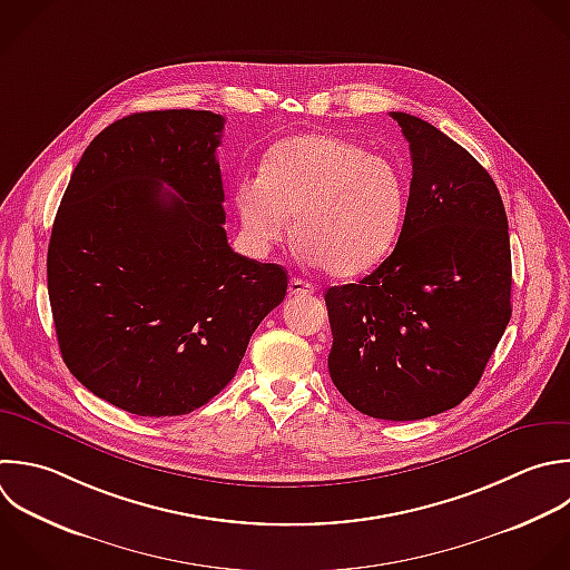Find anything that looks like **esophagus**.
Segmentation results:
<instances>
[{
    "label": "esophagus",
    "mask_w": 570,
    "mask_h": 570,
    "mask_svg": "<svg viewBox=\"0 0 570 570\" xmlns=\"http://www.w3.org/2000/svg\"><path fill=\"white\" fill-rule=\"evenodd\" d=\"M316 287L303 278H292L289 281V296H309L314 294Z\"/></svg>",
    "instance_id": "esophagus-1"
}]
</instances>
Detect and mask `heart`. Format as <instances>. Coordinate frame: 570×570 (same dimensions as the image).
<instances>
[{
  "instance_id": "b5f03b06",
  "label": "heart",
  "mask_w": 570,
  "mask_h": 570,
  "mask_svg": "<svg viewBox=\"0 0 570 570\" xmlns=\"http://www.w3.org/2000/svg\"><path fill=\"white\" fill-rule=\"evenodd\" d=\"M243 234L256 252L283 243L296 218V243L327 276L354 278L394 249L407 207L396 163L330 134L281 140L258 183L236 189Z\"/></svg>"
}]
</instances>
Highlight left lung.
Masks as SVG:
<instances>
[{
    "label": "left lung",
    "instance_id": "8db88e82",
    "mask_svg": "<svg viewBox=\"0 0 570 570\" xmlns=\"http://www.w3.org/2000/svg\"><path fill=\"white\" fill-rule=\"evenodd\" d=\"M390 116L410 142L405 220L370 276L325 292L327 367L358 412L416 421L476 387L512 312L510 238L490 174L430 122Z\"/></svg>",
    "mask_w": 570,
    "mask_h": 570
}]
</instances>
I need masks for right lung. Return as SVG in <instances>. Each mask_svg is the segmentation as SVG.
Returning a JSON list of instances; mask_svg holds the SVG:
<instances>
[{"label": "right lung", "instance_id": "obj_1", "mask_svg": "<svg viewBox=\"0 0 570 570\" xmlns=\"http://www.w3.org/2000/svg\"><path fill=\"white\" fill-rule=\"evenodd\" d=\"M223 127V116L191 109L109 125L82 154L53 223L47 274L62 358L131 414L209 403L287 292L281 265L227 243Z\"/></svg>", "mask_w": 570, "mask_h": 570}]
</instances>
